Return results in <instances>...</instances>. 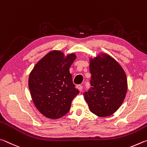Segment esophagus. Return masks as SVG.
I'll return each mask as SVG.
<instances>
[{"mask_svg":"<svg viewBox=\"0 0 147 147\" xmlns=\"http://www.w3.org/2000/svg\"><path fill=\"white\" fill-rule=\"evenodd\" d=\"M83 87L82 85H78V86H77V88H78L79 91H81L82 90H83Z\"/></svg>","mask_w":147,"mask_h":147,"instance_id":"obj_1","label":"esophagus"}]
</instances>
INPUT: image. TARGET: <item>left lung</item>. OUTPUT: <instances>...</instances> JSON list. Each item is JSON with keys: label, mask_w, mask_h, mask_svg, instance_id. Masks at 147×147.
Masks as SVG:
<instances>
[{"label": "left lung", "mask_w": 147, "mask_h": 147, "mask_svg": "<svg viewBox=\"0 0 147 147\" xmlns=\"http://www.w3.org/2000/svg\"><path fill=\"white\" fill-rule=\"evenodd\" d=\"M90 59V88L83 94L90 110L99 117H107L118 110L127 91L125 71L107 54Z\"/></svg>", "instance_id": "left-lung-1"}]
</instances>
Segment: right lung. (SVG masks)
Returning a JSON list of instances; mask_svg holds the SVG:
<instances>
[{
  "label": "right lung",
  "mask_w": 147,
  "mask_h": 147,
  "mask_svg": "<svg viewBox=\"0 0 147 147\" xmlns=\"http://www.w3.org/2000/svg\"><path fill=\"white\" fill-rule=\"evenodd\" d=\"M50 51L36 64L31 71L28 86L33 102L41 114L50 119L64 116L79 92L75 88L69 67L76 58L71 53Z\"/></svg>",
  "instance_id": "1"
}]
</instances>
